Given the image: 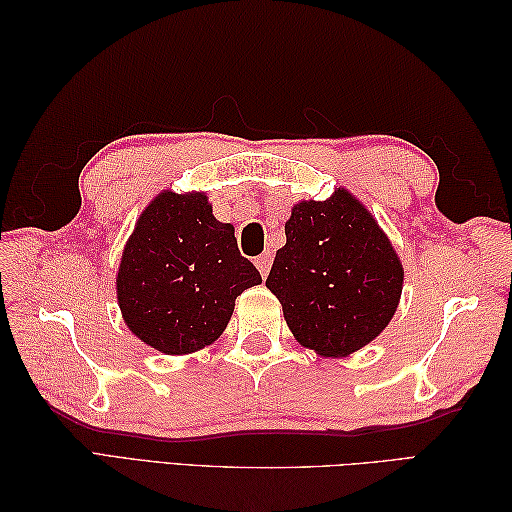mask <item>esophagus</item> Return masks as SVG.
I'll return each mask as SVG.
<instances>
[{
  "mask_svg": "<svg viewBox=\"0 0 512 512\" xmlns=\"http://www.w3.org/2000/svg\"><path fill=\"white\" fill-rule=\"evenodd\" d=\"M255 266L259 273H262V277H266L270 266H273V253H262L259 257H255Z\"/></svg>",
  "mask_w": 512,
  "mask_h": 512,
  "instance_id": "obj_1",
  "label": "esophagus"
}]
</instances>
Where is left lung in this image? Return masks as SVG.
Returning a JSON list of instances; mask_svg holds the SVG:
<instances>
[{
  "instance_id": "left-lung-1",
  "label": "left lung",
  "mask_w": 512,
  "mask_h": 512,
  "mask_svg": "<svg viewBox=\"0 0 512 512\" xmlns=\"http://www.w3.org/2000/svg\"><path fill=\"white\" fill-rule=\"evenodd\" d=\"M405 270L376 217L339 187L328 200H301L286 222L266 288L308 350L343 358L372 343L394 319Z\"/></svg>"
}]
</instances>
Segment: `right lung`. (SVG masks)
<instances>
[{
  "mask_svg": "<svg viewBox=\"0 0 512 512\" xmlns=\"http://www.w3.org/2000/svg\"><path fill=\"white\" fill-rule=\"evenodd\" d=\"M262 284L239 255L235 228L215 220L204 191H160L140 213L116 273L123 321L169 356L202 350L222 336L235 299Z\"/></svg>",
  "mask_w": 512,
  "mask_h": 512,
  "instance_id": "add662e5",
  "label": "right lung"
}]
</instances>
